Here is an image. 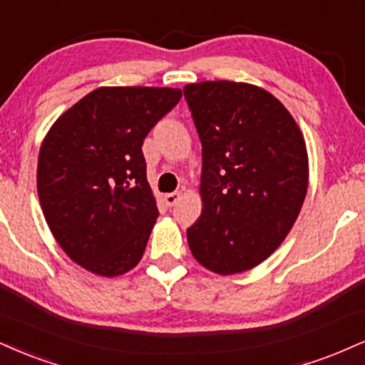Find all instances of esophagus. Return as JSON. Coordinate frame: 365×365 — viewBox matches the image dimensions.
Returning <instances> with one entry per match:
<instances>
[{
  "mask_svg": "<svg viewBox=\"0 0 365 365\" xmlns=\"http://www.w3.org/2000/svg\"><path fill=\"white\" fill-rule=\"evenodd\" d=\"M180 197H182V194H180V192H173V194H166L165 195V204L168 205V207H173V205L180 200Z\"/></svg>",
  "mask_w": 365,
  "mask_h": 365,
  "instance_id": "obj_1",
  "label": "esophagus"
}]
</instances>
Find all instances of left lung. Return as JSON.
Listing matches in <instances>:
<instances>
[{"label":"left lung","instance_id":"left-lung-1","mask_svg":"<svg viewBox=\"0 0 365 365\" xmlns=\"http://www.w3.org/2000/svg\"><path fill=\"white\" fill-rule=\"evenodd\" d=\"M202 143V214L187 230L194 258L219 275L250 270L292 230L308 192L299 125L263 88L202 81L183 88Z\"/></svg>","mask_w":365,"mask_h":365}]
</instances>
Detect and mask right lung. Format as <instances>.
Returning <instances> with one entry per match:
<instances>
[{
    "instance_id": "add662e5",
    "label": "right lung",
    "mask_w": 365,
    "mask_h": 365,
    "mask_svg": "<svg viewBox=\"0 0 365 365\" xmlns=\"http://www.w3.org/2000/svg\"><path fill=\"white\" fill-rule=\"evenodd\" d=\"M182 98L178 88L102 86L52 124L37 192L51 232L83 269L117 277L138 265L156 225L143 143Z\"/></svg>"
}]
</instances>
